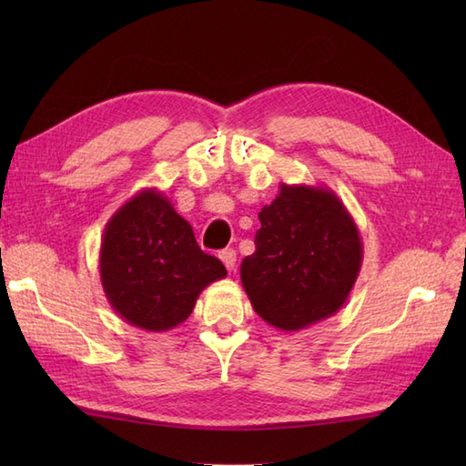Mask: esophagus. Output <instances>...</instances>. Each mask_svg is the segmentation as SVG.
Instances as JSON below:
<instances>
[{
  "label": "esophagus",
  "mask_w": 466,
  "mask_h": 466,
  "mask_svg": "<svg viewBox=\"0 0 466 466\" xmlns=\"http://www.w3.org/2000/svg\"><path fill=\"white\" fill-rule=\"evenodd\" d=\"M220 260L224 262V266L228 268V272H232L236 268V250L226 248L220 252Z\"/></svg>",
  "instance_id": "obj_1"
}]
</instances>
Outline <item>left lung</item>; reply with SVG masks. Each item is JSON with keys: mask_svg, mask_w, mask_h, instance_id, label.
<instances>
[{"mask_svg": "<svg viewBox=\"0 0 466 466\" xmlns=\"http://www.w3.org/2000/svg\"><path fill=\"white\" fill-rule=\"evenodd\" d=\"M240 279L252 309L284 332L342 309L362 266L359 226L330 187L280 184L264 206Z\"/></svg>", "mask_w": 466, "mask_h": 466, "instance_id": "1", "label": "left lung"}]
</instances>
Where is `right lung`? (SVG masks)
I'll use <instances>...</instances> for the list:
<instances>
[{
  "label": "right lung",
  "instance_id": "right-lung-1",
  "mask_svg": "<svg viewBox=\"0 0 466 466\" xmlns=\"http://www.w3.org/2000/svg\"><path fill=\"white\" fill-rule=\"evenodd\" d=\"M224 264L196 242L192 226L172 202L146 187L107 220L100 246V279L116 314L147 332H166L192 314Z\"/></svg>",
  "mask_w": 466,
  "mask_h": 466
}]
</instances>
